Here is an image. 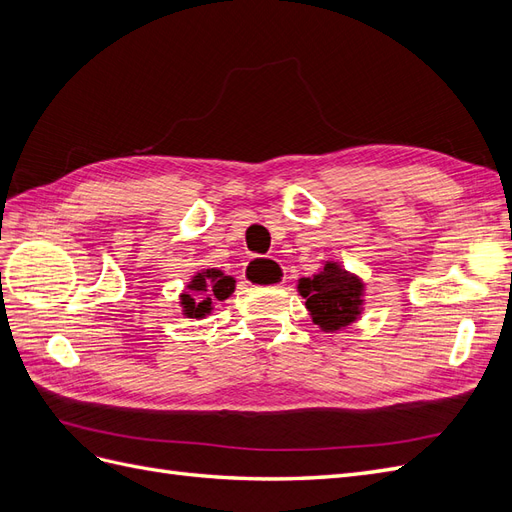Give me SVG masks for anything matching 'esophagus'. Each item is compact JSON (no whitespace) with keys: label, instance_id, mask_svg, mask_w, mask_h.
Returning a JSON list of instances; mask_svg holds the SVG:
<instances>
[{"label":"esophagus","instance_id":"1","mask_svg":"<svg viewBox=\"0 0 512 512\" xmlns=\"http://www.w3.org/2000/svg\"><path fill=\"white\" fill-rule=\"evenodd\" d=\"M243 277L247 284L254 286H277L284 284V277L280 273V265L271 258H254L250 265L245 267Z\"/></svg>","mask_w":512,"mask_h":512}]
</instances>
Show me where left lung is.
I'll list each match as a JSON object with an SVG mask.
<instances>
[{
    "mask_svg": "<svg viewBox=\"0 0 512 512\" xmlns=\"http://www.w3.org/2000/svg\"><path fill=\"white\" fill-rule=\"evenodd\" d=\"M365 284L339 262L327 260L314 277H301L299 292L307 312L324 333H335L361 316Z\"/></svg>",
    "mask_w": 512,
    "mask_h": 512,
    "instance_id": "1",
    "label": "left lung"
}]
</instances>
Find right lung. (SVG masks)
Returning a JSON list of instances; mask_svg holds the SVG:
<instances>
[{
  "label": "right lung",
  "instance_id": "obj_1",
  "mask_svg": "<svg viewBox=\"0 0 512 512\" xmlns=\"http://www.w3.org/2000/svg\"><path fill=\"white\" fill-rule=\"evenodd\" d=\"M181 292V307L185 318H205L211 314L213 301H224L235 292V277L220 269H205L192 277V282Z\"/></svg>",
  "mask_w": 512,
  "mask_h": 512
}]
</instances>
